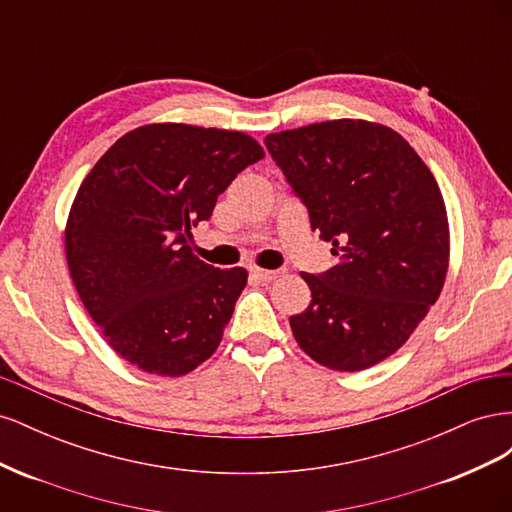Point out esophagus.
Here are the masks:
<instances>
[{"label":"esophagus","instance_id":"obj_1","mask_svg":"<svg viewBox=\"0 0 512 512\" xmlns=\"http://www.w3.org/2000/svg\"><path fill=\"white\" fill-rule=\"evenodd\" d=\"M250 275L254 277L256 282H260V284H269V282H273L277 275H280V271H269V269H252L250 271Z\"/></svg>","mask_w":512,"mask_h":512}]
</instances>
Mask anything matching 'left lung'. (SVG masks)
Wrapping results in <instances>:
<instances>
[{
  "instance_id": "obj_1",
  "label": "left lung",
  "mask_w": 512,
  "mask_h": 512,
  "mask_svg": "<svg viewBox=\"0 0 512 512\" xmlns=\"http://www.w3.org/2000/svg\"><path fill=\"white\" fill-rule=\"evenodd\" d=\"M265 145L312 230L339 265L301 273L312 290L290 329L305 354L361 371L408 342L438 301L448 269L444 198L427 164L395 130L333 119L269 134Z\"/></svg>"
}]
</instances>
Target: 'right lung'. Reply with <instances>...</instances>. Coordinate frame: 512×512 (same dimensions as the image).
<instances>
[{"instance_id":"right-lung-1","label":"right lung","mask_w":512,"mask_h":512,"mask_svg":"<svg viewBox=\"0 0 512 512\" xmlns=\"http://www.w3.org/2000/svg\"><path fill=\"white\" fill-rule=\"evenodd\" d=\"M262 158L243 132L149 123L83 179L66 224L68 269L106 344L138 369L185 376L220 346L247 271L194 256L190 230Z\"/></svg>"}]
</instances>
